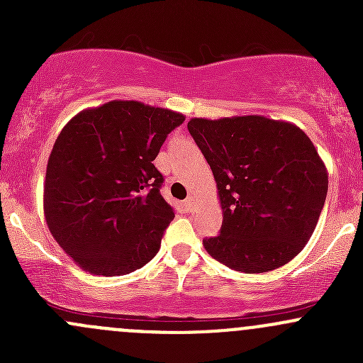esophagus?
<instances>
[{"instance_id":"34e87169","label":"esophagus","mask_w":363,"mask_h":363,"mask_svg":"<svg viewBox=\"0 0 363 363\" xmlns=\"http://www.w3.org/2000/svg\"><path fill=\"white\" fill-rule=\"evenodd\" d=\"M184 207H186V211L193 212V211H195V200L188 199V200H186V202H184Z\"/></svg>"}]
</instances>
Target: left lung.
Wrapping results in <instances>:
<instances>
[{"label": "left lung", "mask_w": 363, "mask_h": 363, "mask_svg": "<svg viewBox=\"0 0 363 363\" xmlns=\"http://www.w3.org/2000/svg\"><path fill=\"white\" fill-rule=\"evenodd\" d=\"M188 130L211 164L223 208L214 259L244 274L286 265L306 247L328 191V174L295 124L263 116L193 117Z\"/></svg>", "instance_id": "8db88e82"}]
</instances>
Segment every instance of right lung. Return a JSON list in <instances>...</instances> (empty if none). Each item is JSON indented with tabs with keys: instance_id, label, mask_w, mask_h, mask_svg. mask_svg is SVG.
I'll return each instance as SVG.
<instances>
[{
	"instance_id": "1",
	"label": "right lung",
	"mask_w": 363,
	"mask_h": 363,
	"mask_svg": "<svg viewBox=\"0 0 363 363\" xmlns=\"http://www.w3.org/2000/svg\"><path fill=\"white\" fill-rule=\"evenodd\" d=\"M182 113L140 101L86 108L57 135L43 182V212L65 252L94 276H124L160 251L174 208L152 161Z\"/></svg>"
}]
</instances>
